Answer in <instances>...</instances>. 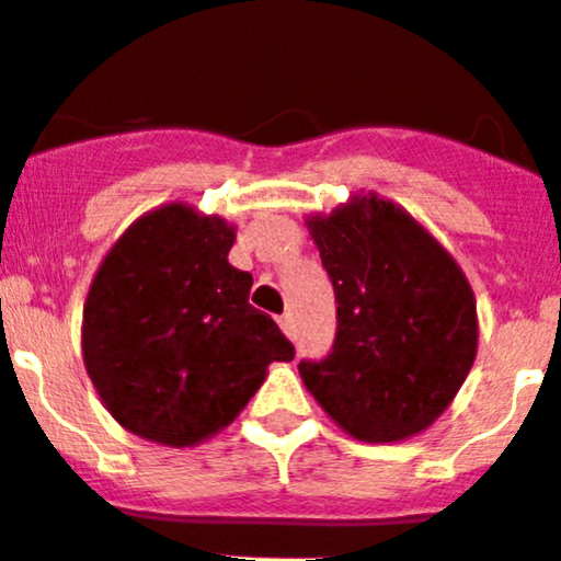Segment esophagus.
Here are the masks:
<instances>
[{"mask_svg": "<svg viewBox=\"0 0 561 561\" xmlns=\"http://www.w3.org/2000/svg\"><path fill=\"white\" fill-rule=\"evenodd\" d=\"M278 324H280V330L286 332L288 337H294V321H291V316H288V313H283L280 319H278Z\"/></svg>", "mask_w": 561, "mask_h": 561, "instance_id": "34e87169", "label": "esophagus"}]
</instances>
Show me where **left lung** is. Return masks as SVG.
<instances>
[{"label":"left lung","instance_id":"8db88e82","mask_svg":"<svg viewBox=\"0 0 561 561\" xmlns=\"http://www.w3.org/2000/svg\"><path fill=\"white\" fill-rule=\"evenodd\" d=\"M337 302L324 359L299 376L354 439L401 442L428 428L477 354V305L456 259L407 213L354 196L308 220Z\"/></svg>","mask_w":561,"mask_h":561}]
</instances>
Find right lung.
I'll list each match as a JSON object with an SVG mask.
<instances>
[{"instance_id": "right-lung-1", "label": "right lung", "mask_w": 561, "mask_h": 561, "mask_svg": "<svg viewBox=\"0 0 561 561\" xmlns=\"http://www.w3.org/2000/svg\"><path fill=\"white\" fill-rule=\"evenodd\" d=\"M234 226L165 204L116 240L84 302L81 348L100 401L141 439L193 447L224 431L294 346L248 302Z\"/></svg>"}]
</instances>
